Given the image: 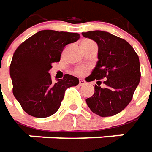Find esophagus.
I'll return each instance as SVG.
<instances>
[{
	"mask_svg": "<svg viewBox=\"0 0 152 152\" xmlns=\"http://www.w3.org/2000/svg\"><path fill=\"white\" fill-rule=\"evenodd\" d=\"M86 81L85 80H83V79H80V81H79V85L80 86H84V85H86Z\"/></svg>",
	"mask_w": 152,
	"mask_h": 152,
	"instance_id": "esophagus-1",
	"label": "esophagus"
}]
</instances>
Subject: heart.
<instances>
[{
	"label": "heart",
	"instance_id": "b5f03b06",
	"mask_svg": "<svg viewBox=\"0 0 152 152\" xmlns=\"http://www.w3.org/2000/svg\"><path fill=\"white\" fill-rule=\"evenodd\" d=\"M86 42H90V41L86 40V41H84L83 43H86ZM86 67H85V66H80V67L76 68L75 72H76L77 75H83V74L86 72Z\"/></svg>",
	"mask_w": 152,
	"mask_h": 152
}]
</instances>
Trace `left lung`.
Masks as SVG:
<instances>
[{
	"instance_id": "obj_1",
	"label": "left lung",
	"mask_w": 152,
	"mask_h": 152,
	"mask_svg": "<svg viewBox=\"0 0 152 152\" xmlns=\"http://www.w3.org/2000/svg\"><path fill=\"white\" fill-rule=\"evenodd\" d=\"M82 36L97 43L96 67L86 81L105 79V88L95 85V92L86 99L92 112L101 117L115 115L127 107L140 80L137 54L127 41L105 31H89ZM101 84V83H100Z\"/></svg>"
}]
</instances>
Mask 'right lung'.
<instances>
[{"label":"right lung","mask_w":152,"mask_h":152,"mask_svg":"<svg viewBox=\"0 0 152 152\" xmlns=\"http://www.w3.org/2000/svg\"><path fill=\"white\" fill-rule=\"evenodd\" d=\"M80 39L77 33L42 30L23 42L14 53L10 66L14 97L28 114L36 118L53 115L60 107L66 88L79 84L66 74L53 82L49 71L59 62L66 45Z\"/></svg>","instance_id":"right-lung-1"}]
</instances>
